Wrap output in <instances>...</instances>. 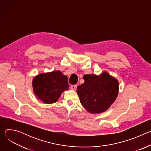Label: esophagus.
Instances as JSON below:
<instances>
[{
  "instance_id": "34e87169",
  "label": "esophagus",
  "mask_w": 151,
  "mask_h": 151,
  "mask_svg": "<svg viewBox=\"0 0 151 151\" xmlns=\"http://www.w3.org/2000/svg\"><path fill=\"white\" fill-rule=\"evenodd\" d=\"M70 88L73 90H75L77 88V85H71Z\"/></svg>"
}]
</instances>
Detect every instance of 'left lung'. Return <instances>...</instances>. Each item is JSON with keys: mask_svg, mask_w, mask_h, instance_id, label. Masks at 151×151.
I'll return each instance as SVG.
<instances>
[{"mask_svg": "<svg viewBox=\"0 0 151 151\" xmlns=\"http://www.w3.org/2000/svg\"><path fill=\"white\" fill-rule=\"evenodd\" d=\"M83 78L84 83L77 88V94L81 104L90 114L104 112L118 97V79L106 71L99 75H85Z\"/></svg>", "mask_w": 151, "mask_h": 151, "instance_id": "obj_1", "label": "left lung"}]
</instances>
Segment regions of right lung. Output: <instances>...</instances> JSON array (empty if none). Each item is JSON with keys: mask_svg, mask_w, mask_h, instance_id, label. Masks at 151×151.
Listing matches in <instances>:
<instances>
[{"mask_svg": "<svg viewBox=\"0 0 151 151\" xmlns=\"http://www.w3.org/2000/svg\"><path fill=\"white\" fill-rule=\"evenodd\" d=\"M33 92L36 97L46 104L58 101L61 94L69 90L68 78L60 70L40 73L32 81Z\"/></svg>", "mask_w": 151, "mask_h": 151, "instance_id": "right-lung-1", "label": "right lung"}]
</instances>
